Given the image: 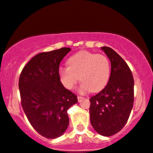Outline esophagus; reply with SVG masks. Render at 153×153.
<instances>
[{
	"label": "esophagus",
	"instance_id": "1",
	"mask_svg": "<svg viewBox=\"0 0 153 153\" xmlns=\"http://www.w3.org/2000/svg\"><path fill=\"white\" fill-rule=\"evenodd\" d=\"M83 99H84V97H82V96H78V102H81V101H82Z\"/></svg>",
	"mask_w": 153,
	"mask_h": 153
}]
</instances>
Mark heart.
Wrapping results in <instances>:
<instances>
[{
	"label": "heart",
	"mask_w": 153,
	"mask_h": 153,
	"mask_svg": "<svg viewBox=\"0 0 153 153\" xmlns=\"http://www.w3.org/2000/svg\"><path fill=\"white\" fill-rule=\"evenodd\" d=\"M68 65L59 68L58 74L62 84L68 90L74 88L80 79V93L98 92L109 80L110 61L103 54L81 51L68 59Z\"/></svg>",
	"instance_id": "obj_1"
}]
</instances>
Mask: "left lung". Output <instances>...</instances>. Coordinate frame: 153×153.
I'll use <instances>...</instances> for the list:
<instances>
[{
	"mask_svg": "<svg viewBox=\"0 0 153 153\" xmlns=\"http://www.w3.org/2000/svg\"><path fill=\"white\" fill-rule=\"evenodd\" d=\"M111 61L106 86L90 99V119L94 129L103 136L119 132L127 122L134 103V78L125 61L113 49L102 47Z\"/></svg>",
	"mask_w": 153,
	"mask_h": 153,
	"instance_id": "1",
	"label": "left lung"
}]
</instances>
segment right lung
<instances>
[{
	"label": "right lung",
	"mask_w": 153,
	"mask_h": 153,
	"mask_svg": "<svg viewBox=\"0 0 153 153\" xmlns=\"http://www.w3.org/2000/svg\"><path fill=\"white\" fill-rule=\"evenodd\" d=\"M71 48L42 52L31 58L19 77L21 104L33 128L49 139L59 137L69 125L68 110L77 96L63 86L59 66Z\"/></svg>",
	"instance_id": "right-lung-1"
}]
</instances>
